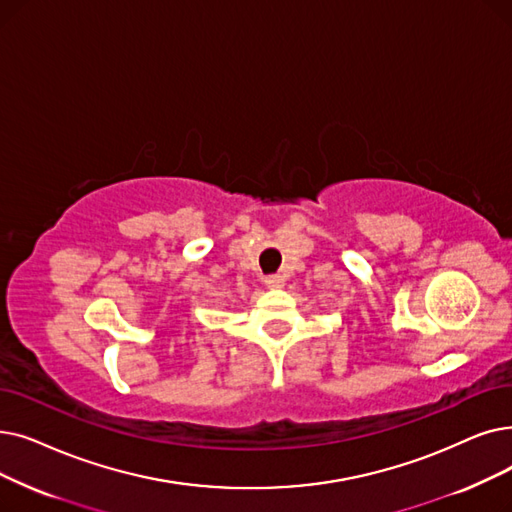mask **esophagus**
Masks as SVG:
<instances>
[{
	"label": "esophagus",
	"mask_w": 512,
	"mask_h": 512,
	"mask_svg": "<svg viewBox=\"0 0 512 512\" xmlns=\"http://www.w3.org/2000/svg\"><path fill=\"white\" fill-rule=\"evenodd\" d=\"M265 286L268 288H282L284 286V276H280V274H270V276H265Z\"/></svg>",
	"instance_id": "34e87169"
}]
</instances>
